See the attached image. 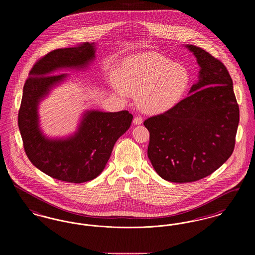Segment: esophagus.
<instances>
[{
	"label": "esophagus",
	"instance_id": "esophagus-1",
	"mask_svg": "<svg viewBox=\"0 0 255 255\" xmlns=\"http://www.w3.org/2000/svg\"><path fill=\"white\" fill-rule=\"evenodd\" d=\"M133 123L134 125H139L142 123V118L141 117H135L133 118Z\"/></svg>",
	"mask_w": 255,
	"mask_h": 255
}]
</instances>
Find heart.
I'll return each mask as SVG.
<instances>
[{
	"instance_id": "obj_1",
	"label": "heart",
	"mask_w": 255,
	"mask_h": 255,
	"mask_svg": "<svg viewBox=\"0 0 255 255\" xmlns=\"http://www.w3.org/2000/svg\"><path fill=\"white\" fill-rule=\"evenodd\" d=\"M115 81L123 92L137 97L140 109L158 114L181 100L190 76L182 65L158 53L144 52L125 59L115 74Z\"/></svg>"
}]
</instances>
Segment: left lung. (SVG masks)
I'll list each match as a JSON object with an SVG mask.
<instances>
[{"instance_id": "1", "label": "left lung", "mask_w": 255, "mask_h": 255, "mask_svg": "<svg viewBox=\"0 0 255 255\" xmlns=\"http://www.w3.org/2000/svg\"><path fill=\"white\" fill-rule=\"evenodd\" d=\"M201 67L189 96L143 122L150 133L148 158L172 182L204 179L231 157L239 124V106L230 73L205 49L186 46Z\"/></svg>"}]
</instances>
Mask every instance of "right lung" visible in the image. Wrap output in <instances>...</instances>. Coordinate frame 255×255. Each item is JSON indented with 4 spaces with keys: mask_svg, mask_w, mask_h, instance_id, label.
Masks as SVG:
<instances>
[{
    "mask_svg": "<svg viewBox=\"0 0 255 255\" xmlns=\"http://www.w3.org/2000/svg\"><path fill=\"white\" fill-rule=\"evenodd\" d=\"M95 57L94 44L54 49L41 57L25 80L18 114L24 152L31 163L49 177L73 183L97 178L109 160L116 141L131 126L128 111L87 112L78 131L66 139H49L38 125L37 106L49 89L67 77L53 74L59 68H81Z\"/></svg>",
    "mask_w": 255,
    "mask_h": 255,
    "instance_id": "1",
    "label": "right lung"
}]
</instances>
